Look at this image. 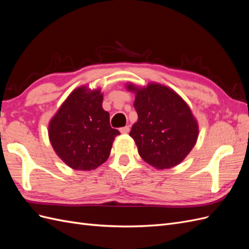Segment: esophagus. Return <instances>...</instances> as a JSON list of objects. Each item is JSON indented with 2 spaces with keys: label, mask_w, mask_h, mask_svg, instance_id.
Here are the masks:
<instances>
[{
  "label": "esophagus",
  "mask_w": 249,
  "mask_h": 249,
  "mask_svg": "<svg viewBox=\"0 0 249 249\" xmlns=\"http://www.w3.org/2000/svg\"><path fill=\"white\" fill-rule=\"evenodd\" d=\"M120 133H123V134H127L130 132V126L129 125H125V126H124V127H120Z\"/></svg>",
  "instance_id": "obj_1"
}]
</instances>
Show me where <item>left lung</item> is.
Instances as JSON below:
<instances>
[{
	"label": "left lung",
	"mask_w": 249,
	"mask_h": 249,
	"mask_svg": "<svg viewBox=\"0 0 249 249\" xmlns=\"http://www.w3.org/2000/svg\"><path fill=\"white\" fill-rule=\"evenodd\" d=\"M134 107L138 122L130 136L138 147L140 157L158 169L171 168L191 152L198 136V125L190 108L175 91L160 84L138 89Z\"/></svg>",
	"instance_id": "left-lung-1"
}]
</instances>
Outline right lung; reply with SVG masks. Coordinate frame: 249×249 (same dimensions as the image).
Wrapping results in <instances>:
<instances>
[{
    "instance_id": "add662e5",
    "label": "right lung",
    "mask_w": 249,
    "mask_h": 249,
    "mask_svg": "<svg viewBox=\"0 0 249 249\" xmlns=\"http://www.w3.org/2000/svg\"><path fill=\"white\" fill-rule=\"evenodd\" d=\"M101 90L79 87L60 107L49 125L53 148L76 170H92L108 159L119 131L112 129L110 115L102 107Z\"/></svg>"
}]
</instances>
